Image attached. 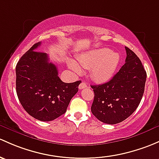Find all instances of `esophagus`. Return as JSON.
Instances as JSON below:
<instances>
[{"label": "esophagus", "mask_w": 159, "mask_h": 159, "mask_svg": "<svg viewBox=\"0 0 159 159\" xmlns=\"http://www.w3.org/2000/svg\"><path fill=\"white\" fill-rule=\"evenodd\" d=\"M87 84H86V83L85 82H81V84H79V86H78V88H79V89H83V88H87Z\"/></svg>", "instance_id": "obj_1"}]
</instances>
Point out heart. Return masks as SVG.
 <instances>
[{"mask_svg":"<svg viewBox=\"0 0 159 159\" xmlns=\"http://www.w3.org/2000/svg\"><path fill=\"white\" fill-rule=\"evenodd\" d=\"M77 61L85 69L91 68L93 79L98 82H104L114 75L120 63V56L117 53L104 48L82 53L77 56ZM68 66L77 74L81 72L80 66L73 60H68Z\"/></svg>","mask_w":159,"mask_h":159,"instance_id":"heart-1","label":"heart"}]
</instances>
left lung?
<instances>
[{
  "mask_svg": "<svg viewBox=\"0 0 159 159\" xmlns=\"http://www.w3.org/2000/svg\"><path fill=\"white\" fill-rule=\"evenodd\" d=\"M126 63L108 82L91 85L94 98L91 112L100 121L116 124L138 107L145 90L146 71L138 56L129 49Z\"/></svg>",
  "mask_w": 159,
  "mask_h": 159,
  "instance_id": "left-lung-1",
  "label": "left lung"
}]
</instances>
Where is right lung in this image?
<instances>
[{"label":"right lung","instance_id":"right-lung-1","mask_svg":"<svg viewBox=\"0 0 159 159\" xmlns=\"http://www.w3.org/2000/svg\"><path fill=\"white\" fill-rule=\"evenodd\" d=\"M40 45H33L16 64V90L24 110L35 119L46 122L66 113L81 81L63 82L49 56L36 51Z\"/></svg>","mask_w":159,"mask_h":159}]
</instances>
